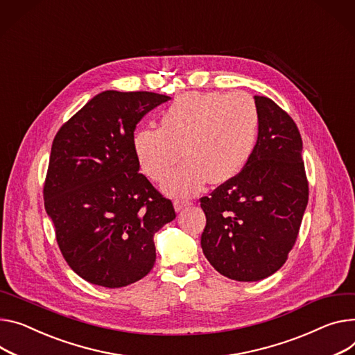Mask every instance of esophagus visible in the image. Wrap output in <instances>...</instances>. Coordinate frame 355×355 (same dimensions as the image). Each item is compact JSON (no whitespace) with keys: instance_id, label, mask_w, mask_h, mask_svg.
I'll return each mask as SVG.
<instances>
[{"instance_id":"1","label":"esophagus","mask_w":355,"mask_h":355,"mask_svg":"<svg viewBox=\"0 0 355 355\" xmlns=\"http://www.w3.org/2000/svg\"><path fill=\"white\" fill-rule=\"evenodd\" d=\"M192 203H190L189 200H186V199H176L175 202H173V206H175V210L176 211H182L183 209H186L187 206H190Z\"/></svg>"}]
</instances>
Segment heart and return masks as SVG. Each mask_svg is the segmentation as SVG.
I'll use <instances>...</instances> for the list:
<instances>
[{
	"mask_svg": "<svg viewBox=\"0 0 355 355\" xmlns=\"http://www.w3.org/2000/svg\"><path fill=\"white\" fill-rule=\"evenodd\" d=\"M259 109L246 92H186L162 114L160 128L133 135V152L152 180L165 179L183 155L186 160L163 183L171 196L198 193L209 180L222 184L237 176L253 153Z\"/></svg>",
	"mask_w": 355,
	"mask_h": 355,
	"instance_id": "1",
	"label": "heart"
}]
</instances>
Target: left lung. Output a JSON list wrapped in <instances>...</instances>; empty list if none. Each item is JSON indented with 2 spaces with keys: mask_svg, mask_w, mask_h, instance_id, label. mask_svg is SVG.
<instances>
[{
  "mask_svg": "<svg viewBox=\"0 0 355 355\" xmlns=\"http://www.w3.org/2000/svg\"><path fill=\"white\" fill-rule=\"evenodd\" d=\"M259 133L243 171L202 198V249L236 282H257L286 263L309 202L303 141L294 121L267 96H254Z\"/></svg>",
  "mask_w": 355,
  "mask_h": 355,
  "instance_id": "left-lung-1",
  "label": "left lung"
}]
</instances>
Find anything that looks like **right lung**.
<instances>
[{"label": "right lung", "mask_w": 355, "mask_h": 355, "mask_svg": "<svg viewBox=\"0 0 355 355\" xmlns=\"http://www.w3.org/2000/svg\"><path fill=\"white\" fill-rule=\"evenodd\" d=\"M171 98L103 91L58 130L44 186L45 210L69 267L88 283L119 288L156 260L155 233L176 213L139 173L138 122Z\"/></svg>", "instance_id": "obj_1"}]
</instances>
